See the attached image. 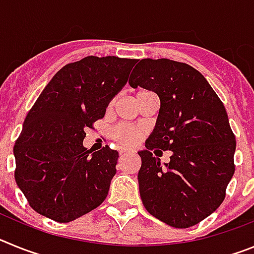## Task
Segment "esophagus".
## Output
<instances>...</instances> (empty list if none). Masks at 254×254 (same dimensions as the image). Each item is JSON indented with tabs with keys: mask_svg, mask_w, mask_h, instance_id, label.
Listing matches in <instances>:
<instances>
[{
	"mask_svg": "<svg viewBox=\"0 0 254 254\" xmlns=\"http://www.w3.org/2000/svg\"><path fill=\"white\" fill-rule=\"evenodd\" d=\"M121 156H125V155H126V151H121Z\"/></svg>",
	"mask_w": 254,
	"mask_h": 254,
	"instance_id": "1",
	"label": "esophagus"
}]
</instances>
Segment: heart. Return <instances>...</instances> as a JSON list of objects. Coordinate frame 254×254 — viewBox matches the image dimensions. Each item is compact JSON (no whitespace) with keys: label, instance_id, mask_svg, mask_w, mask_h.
Masks as SVG:
<instances>
[{"label":"heart","instance_id":"1","mask_svg":"<svg viewBox=\"0 0 254 254\" xmlns=\"http://www.w3.org/2000/svg\"><path fill=\"white\" fill-rule=\"evenodd\" d=\"M113 105V102L109 104V108ZM143 136V129L137 126L127 125V123H120L112 131V138L116 141L118 146L122 149H129L136 146Z\"/></svg>","mask_w":254,"mask_h":254}]
</instances>
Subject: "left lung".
<instances>
[{
	"label": "left lung",
	"instance_id": "obj_1",
	"mask_svg": "<svg viewBox=\"0 0 254 254\" xmlns=\"http://www.w3.org/2000/svg\"><path fill=\"white\" fill-rule=\"evenodd\" d=\"M128 84L160 99L146 150L138 152L143 206L173 228L196 225L221 205L235 170L237 141L225 107L202 73L167 58L138 61ZM160 149L172 151L165 167L152 155Z\"/></svg>",
	"mask_w": 254,
	"mask_h": 254
}]
</instances>
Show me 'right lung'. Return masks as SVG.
Segmentation results:
<instances>
[{
	"mask_svg": "<svg viewBox=\"0 0 254 254\" xmlns=\"http://www.w3.org/2000/svg\"><path fill=\"white\" fill-rule=\"evenodd\" d=\"M137 61L89 56L53 76L24 121L13 146L15 181L38 214L68 223L108 196L118 152L82 146Z\"/></svg>",
	"mask_w": 254,
	"mask_h": 254,
	"instance_id": "add662e5",
	"label": "right lung"
}]
</instances>
